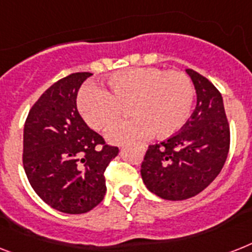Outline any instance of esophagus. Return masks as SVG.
<instances>
[{
    "instance_id": "34e87169",
    "label": "esophagus",
    "mask_w": 252,
    "mask_h": 252,
    "mask_svg": "<svg viewBox=\"0 0 252 252\" xmlns=\"http://www.w3.org/2000/svg\"><path fill=\"white\" fill-rule=\"evenodd\" d=\"M141 150H144V151H145V146H141Z\"/></svg>"
}]
</instances>
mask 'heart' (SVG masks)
<instances>
[{"instance_id": "b5f03b06", "label": "heart", "mask_w": 252, "mask_h": 252, "mask_svg": "<svg viewBox=\"0 0 252 252\" xmlns=\"http://www.w3.org/2000/svg\"><path fill=\"white\" fill-rule=\"evenodd\" d=\"M106 85L107 92L94 85L84 88L77 106L88 126L98 132L111 128L128 108L133 118L107 133L112 144L133 142L149 133L172 136L193 108V81L183 71L136 67L110 75Z\"/></svg>"}]
</instances>
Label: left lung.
<instances>
[{
    "label": "left lung",
    "mask_w": 252,
    "mask_h": 252,
    "mask_svg": "<svg viewBox=\"0 0 252 252\" xmlns=\"http://www.w3.org/2000/svg\"><path fill=\"white\" fill-rule=\"evenodd\" d=\"M186 72L197 92L193 115L180 132L150 145L141 164L147 189L168 200L188 199L206 189L224 167L230 146L221 93L197 71Z\"/></svg>",
    "instance_id": "8db88e82"
}]
</instances>
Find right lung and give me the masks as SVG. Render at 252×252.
Returning <instances> with one entry per match:
<instances>
[{"label": "right lung", "mask_w": 252, "mask_h": 252, "mask_svg": "<svg viewBox=\"0 0 252 252\" xmlns=\"http://www.w3.org/2000/svg\"><path fill=\"white\" fill-rule=\"evenodd\" d=\"M91 72L58 80L28 112L23 167L38 197L64 214H85L106 194L105 171L119 149L106 144L77 111L76 98Z\"/></svg>", "instance_id": "obj_1"}]
</instances>
